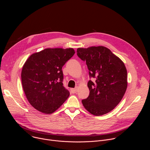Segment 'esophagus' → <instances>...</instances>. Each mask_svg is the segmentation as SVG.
I'll list each match as a JSON object with an SVG mask.
<instances>
[{
  "mask_svg": "<svg viewBox=\"0 0 150 150\" xmlns=\"http://www.w3.org/2000/svg\"><path fill=\"white\" fill-rule=\"evenodd\" d=\"M71 92L72 93L74 94V93H76L77 91H78V87H76L75 88H71Z\"/></svg>",
  "mask_w": 150,
  "mask_h": 150,
  "instance_id": "1",
  "label": "esophagus"
}]
</instances>
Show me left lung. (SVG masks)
I'll list each match as a JSON object with an SVG mask.
<instances>
[{
  "mask_svg": "<svg viewBox=\"0 0 150 150\" xmlns=\"http://www.w3.org/2000/svg\"><path fill=\"white\" fill-rule=\"evenodd\" d=\"M77 55L86 62L90 77L89 96L82 100L85 109L94 116L112 110L122 100L127 87V71L123 62L104 46L78 48Z\"/></svg>",
  "mask_w": 150,
  "mask_h": 150,
  "instance_id": "1",
  "label": "left lung"
}]
</instances>
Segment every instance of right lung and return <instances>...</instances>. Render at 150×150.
<instances>
[{
    "label": "right lung",
    "instance_id": "1",
    "mask_svg": "<svg viewBox=\"0 0 150 150\" xmlns=\"http://www.w3.org/2000/svg\"><path fill=\"white\" fill-rule=\"evenodd\" d=\"M75 53L72 48H47L25 61L21 71L23 88L37 110L52 114L69 97V92L63 86L62 69Z\"/></svg>",
    "mask_w": 150,
    "mask_h": 150
}]
</instances>
